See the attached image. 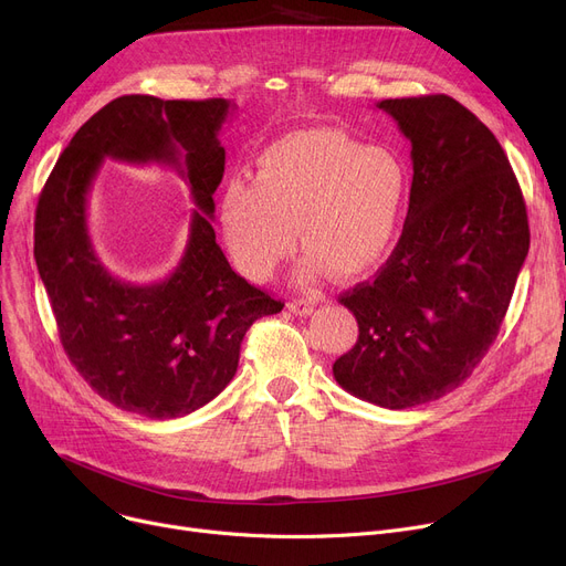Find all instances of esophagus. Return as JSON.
Returning a JSON list of instances; mask_svg holds the SVG:
<instances>
[{"instance_id":"34e87169","label":"esophagus","mask_w":566,"mask_h":566,"mask_svg":"<svg viewBox=\"0 0 566 566\" xmlns=\"http://www.w3.org/2000/svg\"><path fill=\"white\" fill-rule=\"evenodd\" d=\"M289 310H291L293 314H298V316H307V314L314 312V303L307 301V298H298V301H291V303H289Z\"/></svg>"}]
</instances>
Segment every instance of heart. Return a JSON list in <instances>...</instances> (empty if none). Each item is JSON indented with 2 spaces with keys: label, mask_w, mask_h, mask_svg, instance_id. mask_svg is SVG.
I'll list each match as a JSON object with an SVG mask.
<instances>
[{
  "label": "heart",
  "mask_w": 566,
  "mask_h": 566,
  "mask_svg": "<svg viewBox=\"0 0 566 566\" xmlns=\"http://www.w3.org/2000/svg\"><path fill=\"white\" fill-rule=\"evenodd\" d=\"M403 190V167L385 148H363L333 130L295 133L265 148L254 184L233 178L224 186L220 229L238 271L254 282L271 280L293 252V229L307 250L301 280L328 268L355 277L388 252Z\"/></svg>",
  "instance_id": "heart-1"
}]
</instances>
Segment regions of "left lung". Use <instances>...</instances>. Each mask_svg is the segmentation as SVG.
Segmentation results:
<instances>
[{
    "label": "left lung",
    "instance_id": "8db88e82",
    "mask_svg": "<svg viewBox=\"0 0 566 566\" xmlns=\"http://www.w3.org/2000/svg\"><path fill=\"white\" fill-rule=\"evenodd\" d=\"M410 142L408 216L374 282L339 303L358 342L333 365L350 395L401 410L436 401L495 342L530 250L521 186L495 135L454 98L376 103Z\"/></svg>",
    "mask_w": 566,
    "mask_h": 566
}]
</instances>
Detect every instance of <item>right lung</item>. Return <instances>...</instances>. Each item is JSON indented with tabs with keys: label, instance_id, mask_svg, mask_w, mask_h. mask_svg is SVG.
<instances>
[{
	"label": "right lung",
	"instance_id": "1",
	"mask_svg": "<svg viewBox=\"0 0 566 566\" xmlns=\"http://www.w3.org/2000/svg\"><path fill=\"white\" fill-rule=\"evenodd\" d=\"M233 109L224 98H116L73 135L36 206L34 256L69 360L103 399L151 420L184 418L216 399L250 325L284 307L235 275L216 243L218 135ZM105 159L169 164L191 188L189 243L160 283H124L93 248L87 197Z\"/></svg>",
	"mask_w": 566,
	"mask_h": 566
}]
</instances>
